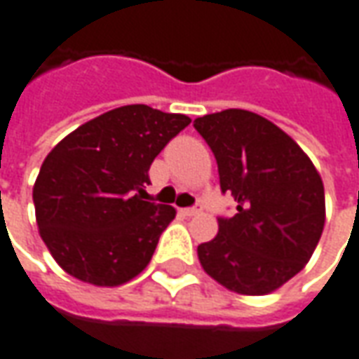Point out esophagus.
Segmentation results:
<instances>
[{
  "label": "esophagus",
  "instance_id": "34e87169",
  "mask_svg": "<svg viewBox=\"0 0 359 359\" xmlns=\"http://www.w3.org/2000/svg\"><path fill=\"white\" fill-rule=\"evenodd\" d=\"M200 212H202V206H200V204H196V206H192V208H184V210H182V214H184V216H198Z\"/></svg>",
  "mask_w": 359,
  "mask_h": 359
}]
</instances>
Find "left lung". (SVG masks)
I'll return each instance as SVG.
<instances>
[{
  "mask_svg": "<svg viewBox=\"0 0 359 359\" xmlns=\"http://www.w3.org/2000/svg\"><path fill=\"white\" fill-rule=\"evenodd\" d=\"M212 149L220 189L238 202L198 245L202 269L240 294H267L309 263L323 236L324 184L313 161L269 119L224 109L194 119Z\"/></svg>",
  "mask_w": 359,
  "mask_h": 359,
  "instance_id": "1",
  "label": "left lung"
}]
</instances>
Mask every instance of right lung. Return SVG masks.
Here are the masks:
<instances>
[{"mask_svg": "<svg viewBox=\"0 0 359 359\" xmlns=\"http://www.w3.org/2000/svg\"><path fill=\"white\" fill-rule=\"evenodd\" d=\"M189 116L145 104L109 109L68 133L33 187L39 233L72 277L118 287L151 262L177 210L143 200L149 167Z\"/></svg>", "mask_w": 359, "mask_h": 359, "instance_id": "obj_1", "label": "right lung"}]
</instances>
